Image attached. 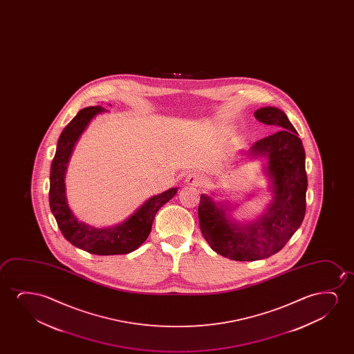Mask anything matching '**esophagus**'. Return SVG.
Here are the masks:
<instances>
[{
  "label": "esophagus",
  "mask_w": 354,
  "mask_h": 354,
  "mask_svg": "<svg viewBox=\"0 0 354 354\" xmlns=\"http://www.w3.org/2000/svg\"><path fill=\"white\" fill-rule=\"evenodd\" d=\"M186 184L191 185V186H199V185L202 184V181H203V178H202V175L197 173V171H191L186 176Z\"/></svg>",
  "instance_id": "esophagus-1"
}]
</instances>
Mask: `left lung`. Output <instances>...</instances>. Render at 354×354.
Returning <instances> with one entry per match:
<instances>
[{"label":"left lung","mask_w":354,"mask_h":354,"mask_svg":"<svg viewBox=\"0 0 354 354\" xmlns=\"http://www.w3.org/2000/svg\"><path fill=\"white\" fill-rule=\"evenodd\" d=\"M259 122L281 131L257 141L252 157H266L265 171L271 181L272 201L265 213L252 223L233 220L226 205L201 194V231L214 252L234 261H255L279 252L300 227L306 213L307 174L305 149L286 113L277 107L255 111Z\"/></svg>","instance_id":"8db88e82"}]
</instances>
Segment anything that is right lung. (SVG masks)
Returning <instances> with one entry per match:
<instances>
[{"instance_id":"1","label":"right lung","mask_w":354,"mask_h":354,"mask_svg":"<svg viewBox=\"0 0 354 354\" xmlns=\"http://www.w3.org/2000/svg\"><path fill=\"white\" fill-rule=\"evenodd\" d=\"M105 111L102 106L82 109L62 131L50 165L49 207L64 237L73 245L95 255H118L134 252L145 242L156 213L174 197L178 189L173 187L147 199L140 208L136 209V213L116 226L95 228L78 221L66 201L65 173L80 136L97 113Z\"/></svg>"}]
</instances>
